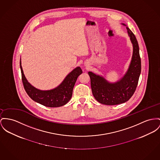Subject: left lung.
Listing matches in <instances>:
<instances>
[{
  "mask_svg": "<svg viewBox=\"0 0 160 160\" xmlns=\"http://www.w3.org/2000/svg\"><path fill=\"white\" fill-rule=\"evenodd\" d=\"M126 28L133 45V54L129 67L124 76L117 82L111 83L101 76L88 72L93 96L102 104L112 106L128 101L133 95L138 83L141 70L138 43L135 34L128 27Z\"/></svg>",
  "mask_w": 160,
  "mask_h": 160,
  "instance_id": "obj_1",
  "label": "left lung"
}]
</instances>
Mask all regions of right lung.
<instances>
[{
    "mask_svg": "<svg viewBox=\"0 0 160 160\" xmlns=\"http://www.w3.org/2000/svg\"><path fill=\"white\" fill-rule=\"evenodd\" d=\"M22 80L24 88L33 101L48 107H58L66 104L71 99L78 77L82 73L81 68L77 67L67 75L60 85L48 90H41L31 85L27 80L20 61Z\"/></svg>",
    "mask_w": 160,
    "mask_h": 160,
    "instance_id": "obj_1",
    "label": "right lung"
}]
</instances>
